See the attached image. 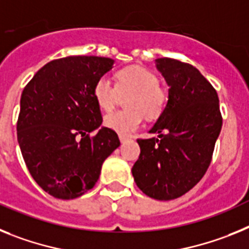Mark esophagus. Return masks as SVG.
I'll use <instances>...</instances> for the list:
<instances>
[{
    "instance_id": "esophagus-1",
    "label": "esophagus",
    "mask_w": 249,
    "mask_h": 249,
    "mask_svg": "<svg viewBox=\"0 0 249 249\" xmlns=\"http://www.w3.org/2000/svg\"><path fill=\"white\" fill-rule=\"evenodd\" d=\"M119 139H120V142H122V144H124V142H126L127 140H129V138L124 137V135H120V137H119Z\"/></svg>"
}]
</instances>
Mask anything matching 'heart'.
<instances>
[{
    "label": "heart",
    "instance_id": "obj_1",
    "mask_svg": "<svg viewBox=\"0 0 249 249\" xmlns=\"http://www.w3.org/2000/svg\"><path fill=\"white\" fill-rule=\"evenodd\" d=\"M94 99L101 110H111L118 96L130 94L125 107L127 110L111 111L104 118V125L122 135L137 130L142 116L154 120L165 111L169 101L166 89L159 85V79L153 71L139 65L126 66L115 73V86L105 76L99 77L92 88Z\"/></svg>",
    "mask_w": 249,
    "mask_h": 249
}]
</instances>
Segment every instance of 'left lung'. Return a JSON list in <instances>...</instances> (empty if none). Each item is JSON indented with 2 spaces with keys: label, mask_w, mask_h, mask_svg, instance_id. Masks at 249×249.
Wrapping results in <instances>:
<instances>
[{
  "label": "left lung",
  "mask_w": 249,
  "mask_h": 249,
  "mask_svg": "<svg viewBox=\"0 0 249 249\" xmlns=\"http://www.w3.org/2000/svg\"><path fill=\"white\" fill-rule=\"evenodd\" d=\"M169 85V101L150 133L138 139L134 180L150 198L172 200L189 192L211 165L222 129L215 89L193 65L170 57L155 60Z\"/></svg>",
  "instance_id": "1"
}]
</instances>
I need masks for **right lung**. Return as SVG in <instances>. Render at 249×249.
<instances>
[{
    "label": "right lung",
    "instance_id": "obj_1",
    "mask_svg": "<svg viewBox=\"0 0 249 249\" xmlns=\"http://www.w3.org/2000/svg\"><path fill=\"white\" fill-rule=\"evenodd\" d=\"M112 64L99 56L56 59L23 89L17 140L32 178L55 198L73 199L94 188L104 160L120 145L115 131L100 126L92 94Z\"/></svg>",
    "mask_w": 249,
    "mask_h": 249
}]
</instances>
